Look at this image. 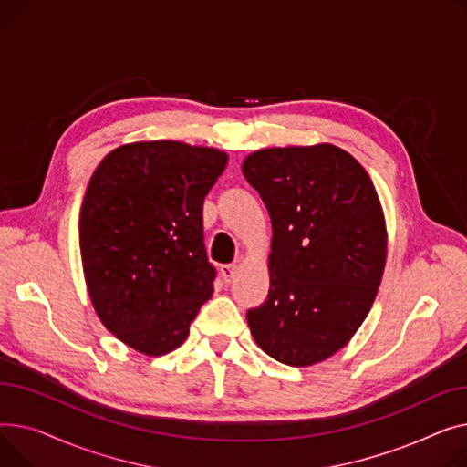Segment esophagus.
<instances>
[{
  "label": "esophagus",
  "instance_id": "34e87169",
  "mask_svg": "<svg viewBox=\"0 0 467 467\" xmlns=\"http://www.w3.org/2000/svg\"><path fill=\"white\" fill-rule=\"evenodd\" d=\"M235 273H237V265H235V264H224V265H221V275H223V279H224L226 283H230V281L235 277Z\"/></svg>",
  "mask_w": 467,
  "mask_h": 467
}]
</instances>
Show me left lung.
Listing matches in <instances>:
<instances>
[{"mask_svg":"<svg viewBox=\"0 0 467 467\" xmlns=\"http://www.w3.org/2000/svg\"><path fill=\"white\" fill-rule=\"evenodd\" d=\"M243 175L271 218L269 292L246 311L258 347L313 366L366 320L387 264L385 214L368 171L330 143L249 154Z\"/></svg>","mask_w":467,"mask_h":467,"instance_id":"1","label":"left lung"}]
</instances>
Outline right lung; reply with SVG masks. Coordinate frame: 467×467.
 Masks as SVG:
<instances>
[{"label": "right lung", "mask_w": 467, "mask_h": 467, "mask_svg": "<svg viewBox=\"0 0 467 467\" xmlns=\"http://www.w3.org/2000/svg\"><path fill=\"white\" fill-rule=\"evenodd\" d=\"M228 154L181 141H140L96 168L78 218V244L96 315L147 356L175 350L213 296L203 200Z\"/></svg>", "instance_id": "obj_1"}]
</instances>
